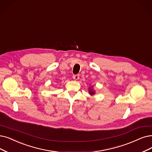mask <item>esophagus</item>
Returning a JSON list of instances; mask_svg holds the SVG:
<instances>
[{"label":"esophagus","mask_w":152,"mask_h":152,"mask_svg":"<svg viewBox=\"0 0 152 152\" xmlns=\"http://www.w3.org/2000/svg\"><path fill=\"white\" fill-rule=\"evenodd\" d=\"M73 78H74V80H78V78H79V75H73Z\"/></svg>","instance_id":"34e87169"}]
</instances>
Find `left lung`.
<instances>
[{
  "mask_svg": "<svg viewBox=\"0 0 152 152\" xmlns=\"http://www.w3.org/2000/svg\"><path fill=\"white\" fill-rule=\"evenodd\" d=\"M89 93H90V94H91V95H94V94H95V92H94V91H92V90H89Z\"/></svg>",
  "mask_w": 152,
  "mask_h": 152,
  "instance_id": "obj_1",
  "label": "left lung"
}]
</instances>
